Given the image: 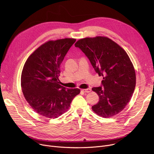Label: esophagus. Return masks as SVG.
<instances>
[{"label": "esophagus", "instance_id": "obj_1", "mask_svg": "<svg viewBox=\"0 0 154 154\" xmlns=\"http://www.w3.org/2000/svg\"><path fill=\"white\" fill-rule=\"evenodd\" d=\"M82 91L85 92V93H89V92L91 91V89L90 88H86V89H82Z\"/></svg>", "mask_w": 154, "mask_h": 154}]
</instances>
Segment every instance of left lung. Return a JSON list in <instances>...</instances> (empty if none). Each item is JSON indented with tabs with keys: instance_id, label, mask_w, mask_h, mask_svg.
<instances>
[{
	"instance_id": "8db88e82",
	"label": "left lung",
	"mask_w": 154,
	"mask_h": 154,
	"mask_svg": "<svg viewBox=\"0 0 154 154\" xmlns=\"http://www.w3.org/2000/svg\"><path fill=\"white\" fill-rule=\"evenodd\" d=\"M85 54L99 76L101 85L92 88L99 101L92 106L98 115L113 116L126 107L136 87V73L126 51L104 36L85 38L75 44Z\"/></svg>"
}]
</instances>
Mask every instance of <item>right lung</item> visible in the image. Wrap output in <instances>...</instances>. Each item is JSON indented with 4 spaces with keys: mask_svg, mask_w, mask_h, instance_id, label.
<instances>
[{
    "mask_svg": "<svg viewBox=\"0 0 154 154\" xmlns=\"http://www.w3.org/2000/svg\"><path fill=\"white\" fill-rule=\"evenodd\" d=\"M74 38L49 41L31 54L23 66L21 87L30 106L39 115L56 118L63 115L74 98L80 94L79 88H66L60 85V66Z\"/></svg>",
    "mask_w": 154,
    "mask_h": 154,
    "instance_id": "1",
    "label": "right lung"
}]
</instances>
